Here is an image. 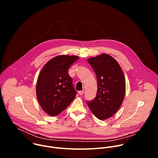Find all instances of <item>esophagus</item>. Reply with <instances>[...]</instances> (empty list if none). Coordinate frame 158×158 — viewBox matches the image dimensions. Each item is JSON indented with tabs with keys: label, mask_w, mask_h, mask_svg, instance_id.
<instances>
[{
	"label": "esophagus",
	"mask_w": 158,
	"mask_h": 158,
	"mask_svg": "<svg viewBox=\"0 0 158 158\" xmlns=\"http://www.w3.org/2000/svg\"><path fill=\"white\" fill-rule=\"evenodd\" d=\"M84 90H82V91H79V95H82L84 94Z\"/></svg>",
	"instance_id": "obj_1"
}]
</instances>
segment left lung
Returning a JSON list of instances; mask_svg holds the SVG:
<instances>
[{
	"label": "left lung",
	"instance_id": "8db88e82",
	"mask_svg": "<svg viewBox=\"0 0 158 158\" xmlns=\"http://www.w3.org/2000/svg\"><path fill=\"white\" fill-rule=\"evenodd\" d=\"M96 75V97L87 101L92 113L99 119L113 116L121 107L125 96L126 81L118 62L112 56L102 54L87 59Z\"/></svg>",
	"mask_w": 158,
	"mask_h": 158
}]
</instances>
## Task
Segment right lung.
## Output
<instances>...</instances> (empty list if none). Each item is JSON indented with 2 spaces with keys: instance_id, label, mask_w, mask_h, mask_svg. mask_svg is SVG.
<instances>
[{
  "instance_id": "1",
  "label": "right lung",
  "mask_w": 158,
  "mask_h": 158,
  "mask_svg": "<svg viewBox=\"0 0 158 158\" xmlns=\"http://www.w3.org/2000/svg\"><path fill=\"white\" fill-rule=\"evenodd\" d=\"M78 58L76 56H56L45 64L38 76L37 98L42 109L49 116L59 114L76 96L68 69Z\"/></svg>"
}]
</instances>
